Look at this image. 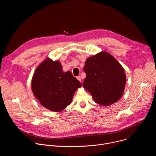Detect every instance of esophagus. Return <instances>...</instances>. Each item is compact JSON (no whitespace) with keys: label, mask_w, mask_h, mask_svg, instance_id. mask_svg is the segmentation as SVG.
Masks as SVG:
<instances>
[{"label":"esophagus","mask_w":156,"mask_h":156,"mask_svg":"<svg viewBox=\"0 0 156 156\" xmlns=\"http://www.w3.org/2000/svg\"><path fill=\"white\" fill-rule=\"evenodd\" d=\"M76 78H77V80H78L79 81L81 82V77H80V76H77V77H76Z\"/></svg>","instance_id":"obj_1"}]
</instances>
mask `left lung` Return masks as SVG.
<instances>
[{
    "label": "left lung",
    "instance_id": "1",
    "mask_svg": "<svg viewBox=\"0 0 156 156\" xmlns=\"http://www.w3.org/2000/svg\"><path fill=\"white\" fill-rule=\"evenodd\" d=\"M83 70L86 74L83 87L95 102L108 106L121 98L126 76L123 66L110 54L101 51L88 57Z\"/></svg>",
    "mask_w": 156,
    "mask_h": 156
}]
</instances>
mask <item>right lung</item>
I'll return each instance as SVG.
<instances>
[{
    "mask_svg": "<svg viewBox=\"0 0 156 156\" xmlns=\"http://www.w3.org/2000/svg\"><path fill=\"white\" fill-rule=\"evenodd\" d=\"M81 83L70 71L63 72L58 60L47 57L36 69L31 90L40 104L53 112H60L69 105Z\"/></svg>",
    "mask_w": 156,
    "mask_h": 156,
    "instance_id": "obj_1",
    "label": "right lung"
}]
</instances>
